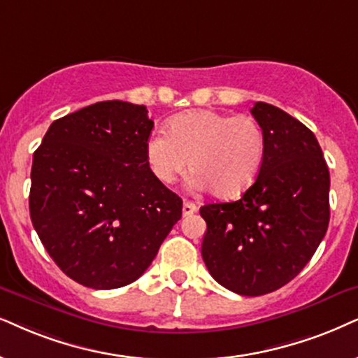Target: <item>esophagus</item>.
Wrapping results in <instances>:
<instances>
[{
	"mask_svg": "<svg viewBox=\"0 0 358 358\" xmlns=\"http://www.w3.org/2000/svg\"><path fill=\"white\" fill-rule=\"evenodd\" d=\"M198 210V206L194 205L193 201H188V200H185L183 201V216H189V215H193L194 211Z\"/></svg>",
	"mask_w": 358,
	"mask_h": 358,
	"instance_id": "obj_1",
	"label": "esophagus"
}]
</instances>
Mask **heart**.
Instances as JSON below:
<instances>
[{"label": "heart", "mask_w": 358, "mask_h": 358, "mask_svg": "<svg viewBox=\"0 0 358 358\" xmlns=\"http://www.w3.org/2000/svg\"><path fill=\"white\" fill-rule=\"evenodd\" d=\"M145 157L160 183H173L189 166L196 187L226 200L248 192L259 176L266 135L250 115L189 110L169 122L166 135L147 138Z\"/></svg>", "instance_id": "1"}]
</instances>
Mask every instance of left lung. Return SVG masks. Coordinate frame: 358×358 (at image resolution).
Masks as SVG:
<instances>
[{"label":"left lung","instance_id":"left-lung-1","mask_svg":"<svg viewBox=\"0 0 358 358\" xmlns=\"http://www.w3.org/2000/svg\"><path fill=\"white\" fill-rule=\"evenodd\" d=\"M251 114L266 135L259 176L238 201L205 205L200 215L210 274L255 297L282 287L314 256L329 226L330 175L304 124L266 102H256Z\"/></svg>","mask_w":358,"mask_h":358}]
</instances>
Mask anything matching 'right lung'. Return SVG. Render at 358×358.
Wrapping results in <instances>:
<instances>
[{"mask_svg":"<svg viewBox=\"0 0 358 358\" xmlns=\"http://www.w3.org/2000/svg\"><path fill=\"white\" fill-rule=\"evenodd\" d=\"M145 106L97 102L54 120L33 157L29 215L62 273L92 289L137 280L182 218L152 175Z\"/></svg>","mask_w":358,"mask_h":358,"instance_id":"1","label":"right lung"}]
</instances>
